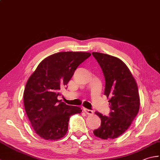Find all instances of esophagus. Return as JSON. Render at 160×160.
<instances>
[{
  "instance_id": "esophagus-1",
  "label": "esophagus",
  "mask_w": 160,
  "mask_h": 160,
  "mask_svg": "<svg viewBox=\"0 0 160 160\" xmlns=\"http://www.w3.org/2000/svg\"><path fill=\"white\" fill-rule=\"evenodd\" d=\"M83 111L86 114H88V115H92L93 114V111L90 110V109H87V108H83Z\"/></svg>"
}]
</instances>
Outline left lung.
<instances>
[{"mask_svg":"<svg viewBox=\"0 0 160 160\" xmlns=\"http://www.w3.org/2000/svg\"><path fill=\"white\" fill-rule=\"evenodd\" d=\"M103 72L104 95L109 98L111 112L101 118V126L93 131L102 139H113L122 135L131 125L139 110L140 98L136 81L121 60L108 54L92 52Z\"/></svg>","mask_w":160,"mask_h":160,"instance_id":"8db88e82","label":"left lung"}]
</instances>
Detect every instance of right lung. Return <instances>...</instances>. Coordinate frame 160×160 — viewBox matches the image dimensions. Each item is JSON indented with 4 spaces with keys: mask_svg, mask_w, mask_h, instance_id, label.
I'll return each instance as SVG.
<instances>
[{
    "mask_svg": "<svg viewBox=\"0 0 160 160\" xmlns=\"http://www.w3.org/2000/svg\"><path fill=\"white\" fill-rule=\"evenodd\" d=\"M90 55L88 52L54 53L44 58L29 77L23 92L24 107L32 127L41 138H62L70 116L82 111L79 107L58 100V96L78 66Z\"/></svg>",
    "mask_w": 160,
    "mask_h": 160,
    "instance_id": "add662e5",
    "label": "right lung"
}]
</instances>
